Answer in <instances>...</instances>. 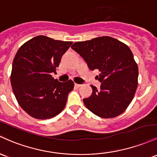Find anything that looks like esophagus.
<instances>
[{
	"label": "esophagus",
	"mask_w": 157,
	"mask_h": 157,
	"mask_svg": "<svg viewBox=\"0 0 157 157\" xmlns=\"http://www.w3.org/2000/svg\"><path fill=\"white\" fill-rule=\"evenodd\" d=\"M75 86L76 87H80L81 86H82V84H76V83H75Z\"/></svg>",
	"instance_id": "obj_1"
}]
</instances>
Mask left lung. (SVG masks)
<instances>
[{"label":"left lung","mask_w":157,"mask_h":157,"mask_svg":"<svg viewBox=\"0 0 157 157\" xmlns=\"http://www.w3.org/2000/svg\"><path fill=\"white\" fill-rule=\"evenodd\" d=\"M87 62L90 70H98L99 90L91 86L92 95L83 101L95 115L109 119L128 108L138 85V66L129 47L120 40L102 36L71 46Z\"/></svg>","instance_id":"8db88e82"}]
</instances>
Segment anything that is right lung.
<instances>
[{"mask_svg":"<svg viewBox=\"0 0 157 157\" xmlns=\"http://www.w3.org/2000/svg\"><path fill=\"white\" fill-rule=\"evenodd\" d=\"M73 42L34 37L17 50L10 81L19 105L32 117L47 119L64 110L73 90L72 80L60 82L52 76Z\"/></svg>","mask_w":157,"mask_h":157,"instance_id":"obj_1","label":"right lung"}]
</instances>
